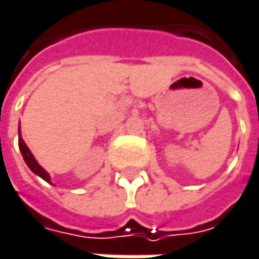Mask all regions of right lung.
I'll return each instance as SVG.
<instances>
[{"mask_svg": "<svg viewBox=\"0 0 259 259\" xmlns=\"http://www.w3.org/2000/svg\"><path fill=\"white\" fill-rule=\"evenodd\" d=\"M19 148H20V152H22V155H23V160L24 162L27 164V167H29L35 175H38L39 177H42L45 182L51 183V177H50V175H48V171H47V170H44V168L39 165L38 161L35 160V157H33V154L30 152V149L27 148V145L24 144V141L22 139V135H20V126H19Z\"/></svg>", "mask_w": 259, "mask_h": 259, "instance_id": "add662e5", "label": "right lung"}]
</instances>
